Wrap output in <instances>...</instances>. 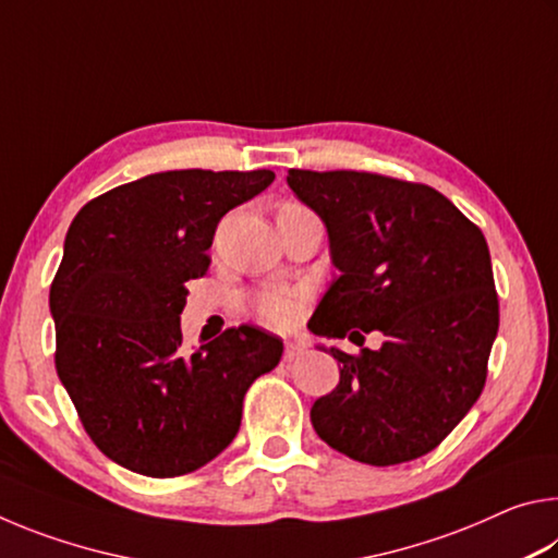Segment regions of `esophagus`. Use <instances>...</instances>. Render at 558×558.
<instances>
[{"mask_svg": "<svg viewBox=\"0 0 558 558\" xmlns=\"http://www.w3.org/2000/svg\"><path fill=\"white\" fill-rule=\"evenodd\" d=\"M300 354H305V344L300 342H286V359H295Z\"/></svg>", "mask_w": 558, "mask_h": 558, "instance_id": "esophagus-1", "label": "esophagus"}]
</instances>
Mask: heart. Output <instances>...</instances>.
<instances>
[{"mask_svg":"<svg viewBox=\"0 0 558 558\" xmlns=\"http://www.w3.org/2000/svg\"><path fill=\"white\" fill-rule=\"evenodd\" d=\"M298 206V204H288ZM307 292L302 288H286V286H270L256 290L248 298V305L263 325L276 327V329H288L300 319L302 307H305Z\"/></svg>","mask_w":558,"mask_h":558,"instance_id":"obj_1","label":"heart"}]
</instances>
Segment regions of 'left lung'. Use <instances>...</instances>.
I'll return each mask as SVG.
<instances>
[{
	"label": "left lung",
	"instance_id": "1",
	"mask_svg": "<svg viewBox=\"0 0 558 558\" xmlns=\"http://www.w3.org/2000/svg\"><path fill=\"white\" fill-rule=\"evenodd\" d=\"M288 184L325 221L339 270L310 332L384 335L359 354L329 347L339 384L310 411L317 436L366 465L426 456L487 379L499 302L483 231L426 184L352 169H290Z\"/></svg>",
	"mask_w": 558,
	"mask_h": 558
}]
</instances>
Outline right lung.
Instances as JSON below:
<instances>
[{
  "label": "right lung",
  "instance_id": "1",
  "mask_svg": "<svg viewBox=\"0 0 558 558\" xmlns=\"http://www.w3.org/2000/svg\"><path fill=\"white\" fill-rule=\"evenodd\" d=\"M276 174L174 169L100 194L75 214L51 282L56 372L102 456L147 477L214 460L241 428L243 396L282 342L253 325L192 354L179 315L209 270L221 216Z\"/></svg>",
  "mask_w": 558,
  "mask_h": 558
}]
</instances>
